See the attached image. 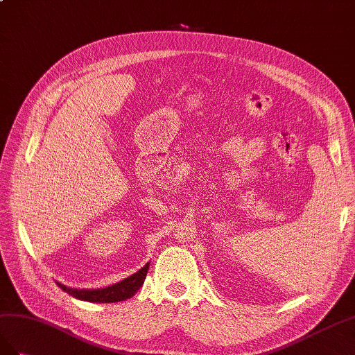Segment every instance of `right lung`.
I'll return each instance as SVG.
<instances>
[{
    "instance_id": "add662e5",
    "label": "right lung",
    "mask_w": 355,
    "mask_h": 355,
    "mask_svg": "<svg viewBox=\"0 0 355 355\" xmlns=\"http://www.w3.org/2000/svg\"><path fill=\"white\" fill-rule=\"evenodd\" d=\"M148 266L150 263H147L144 268H141L130 277L104 288H71L60 284V282H56V284L59 288H62L65 293H68V295L80 300L92 303H114L135 296V293L139 290V287L144 284Z\"/></svg>"
}]
</instances>
